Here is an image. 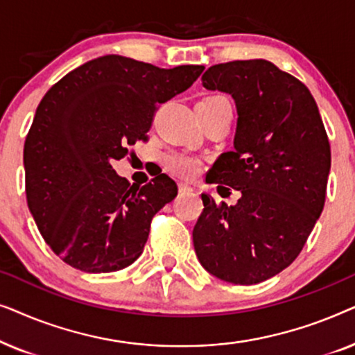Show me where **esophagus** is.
Listing matches in <instances>:
<instances>
[{
    "label": "esophagus",
    "mask_w": 355,
    "mask_h": 355,
    "mask_svg": "<svg viewBox=\"0 0 355 355\" xmlns=\"http://www.w3.org/2000/svg\"><path fill=\"white\" fill-rule=\"evenodd\" d=\"M192 191H193V189L189 186V184H184V182L179 184V192H181V193H189V192H192Z\"/></svg>",
    "instance_id": "1"
}]
</instances>
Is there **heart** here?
<instances>
[{"label":"heart","mask_w":355,"mask_h":355,"mask_svg":"<svg viewBox=\"0 0 355 355\" xmlns=\"http://www.w3.org/2000/svg\"><path fill=\"white\" fill-rule=\"evenodd\" d=\"M210 98H216V96H210ZM163 164L169 173L186 179L196 178L202 171L200 159L186 152H166L163 155Z\"/></svg>","instance_id":"heart-1"}]
</instances>
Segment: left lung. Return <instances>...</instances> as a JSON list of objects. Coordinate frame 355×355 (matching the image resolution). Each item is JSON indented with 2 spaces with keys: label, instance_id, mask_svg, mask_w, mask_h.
<instances>
[{
  "label": "left lung",
  "instance_id": "1",
  "mask_svg": "<svg viewBox=\"0 0 355 355\" xmlns=\"http://www.w3.org/2000/svg\"><path fill=\"white\" fill-rule=\"evenodd\" d=\"M202 84L236 101L234 150L207 179L241 198L227 207L202 193L193 249L216 278L261 283L297 259L323 210L331 168L327 130L307 87L266 60L215 64Z\"/></svg>",
  "mask_w": 355,
  "mask_h": 355
}]
</instances>
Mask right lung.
<instances>
[{
	"label": "right lung",
	"mask_w": 355,
	"mask_h": 355,
	"mask_svg": "<svg viewBox=\"0 0 355 355\" xmlns=\"http://www.w3.org/2000/svg\"><path fill=\"white\" fill-rule=\"evenodd\" d=\"M203 69H162L106 55L76 67L43 96L24 144L27 205L64 263L111 273L139 259L153 216L178 186L159 174L139 187L111 162L147 140L159 105L187 90Z\"/></svg>",
	"instance_id": "add662e5"
}]
</instances>
